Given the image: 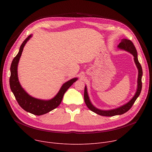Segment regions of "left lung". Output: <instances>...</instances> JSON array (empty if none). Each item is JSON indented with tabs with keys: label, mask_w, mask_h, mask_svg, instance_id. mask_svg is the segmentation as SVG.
Segmentation results:
<instances>
[{
	"label": "left lung",
	"mask_w": 152,
	"mask_h": 152,
	"mask_svg": "<svg viewBox=\"0 0 152 152\" xmlns=\"http://www.w3.org/2000/svg\"><path fill=\"white\" fill-rule=\"evenodd\" d=\"M118 47V48H119V49H123V50H125L127 52H130L134 56V61H135V65H136V66L138 68V71H139L138 80H137V83H138L137 89V92H136V93H135L134 97L128 103H127L126 104L121 106V107H119V108L114 109V110L105 111V110H100L99 109H97L92 105V104L90 102L88 94H87L86 86H85L84 97V101H85L86 105H87V107L89 108V109H90L92 111H93V112L97 113L99 115H101V116H113L115 115H122V114L125 113L126 112H127V111L131 109V108L132 107L135 101L136 100L137 97L139 96L141 90H142V66L140 65V63L139 62V60L137 58V52L136 49H135L134 44L132 43V42L131 41V40L123 39H121V42L119 44Z\"/></svg>",
	"instance_id": "obj_1"
}]
</instances>
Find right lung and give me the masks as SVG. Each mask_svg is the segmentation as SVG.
I'll return each instance as SVG.
<instances>
[{"label": "right lung", "instance_id": "obj_1", "mask_svg": "<svg viewBox=\"0 0 152 152\" xmlns=\"http://www.w3.org/2000/svg\"><path fill=\"white\" fill-rule=\"evenodd\" d=\"M31 35L23 41L20 46V50L16 57L13 58L10 66V86L14 96L20 106L28 112L35 115H42L57 108L61 102L63 95L68 89L69 87L77 81V78L71 79L64 84L56 96L49 100H42L35 99L30 96L24 90L18 81L17 66L23 48L26 43L31 38Z\"/></svg>", "mask_w": 152, "mask_h": 152}]
</instances>
